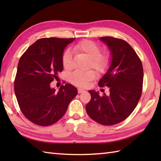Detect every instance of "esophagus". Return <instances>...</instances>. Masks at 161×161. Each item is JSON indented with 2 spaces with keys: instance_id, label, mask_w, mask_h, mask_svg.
I'll return each instance as SVG.
<instances>
[{
  "instance_id": "34e87169",
  "label": "esophagus",
  "mask_w": 161,
  "mask_h": 161,
  "mask_svg": "<svg viewBox=\"0 0 161 161\" xmlns=\"http://www.w3.org/2000/svg\"><path fill=\"white\" fill-rule=\"evenodd\" d=\"M77 91H78V93H82V92H84V90L81 89V88H78V89H77Z\"/></svg>"
}]
</instances>
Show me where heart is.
I'll return each instance as SVG.
<instances>
[{
  "instance_id": "1",
  "label": "heart",
  "mask_w": 161,
  "mask_h": 161,
  "mask_svg": "<svg viewBox=\"0 0 161 161\" xmlns=\"http://www.w3.org/2000/svg\"><path fill=\"white\" fill-rule=\"evenodd\" d=\"M74 51L83 54L88 58V66L91 67L97 72H103L107 69L110 61L109 54L107 52H100V46L90 40H84L74 46ZM62 65L66 70L72 68V54L70 50H67L62 56ZM95 77L93 70L83 72L75 71L69 77L71 84L80 87H86L88 82Z\"/></svg>"
}]
</instances>
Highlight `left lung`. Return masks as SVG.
<instances>
[{"label": "left lung", "mask_w": 161, "mask_h": 161, "mask_svg": "<svg viewBox=\"0 0 161 161\" xmlns=\"http://www.w3.org/2000/svg\"><path fill=\"white\" fill-rule=\"evenodd\" d=\"M111 51V64L98 85L109 88V95L88 91L91 99L86 105L89 117L103 125H114L131 115L141 97L143 83L142 62L125 41L100 37Z\"/></svg>", "instance_id": "1"}]
</instances>
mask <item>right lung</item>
<instances>
[{"label":"right lung","mask_w":161,"mask_h":161,"mask_svg":"<svg viewBox=\"0 0 161 161\" xmlns=\"http://www.w3.org/2000/svg\"><path fill=\"white\" fill-rule=\"evenodd\" d=\"M75 39L43 38L30 46L20 57L14 81V92L20 111L39 126L53 125L63 117L68 104L77 95L70 84L59 91L50 83L63 70L62 56Z\"/></svg>","instance_id":"add662e5"}]
</instances>
